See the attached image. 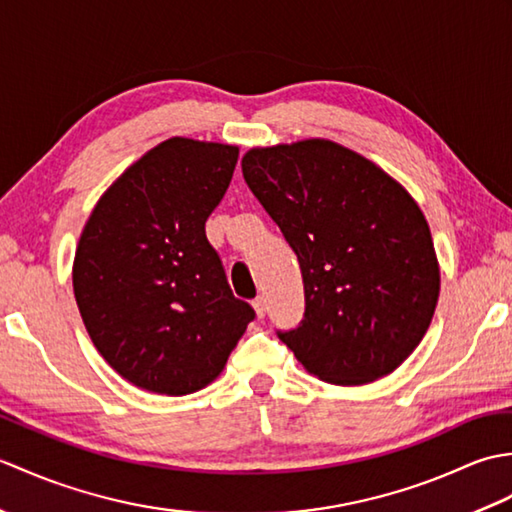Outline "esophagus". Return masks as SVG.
<instances>
[{"mask_svg":"<svg viewBox=\"0 0 512 512\" xmlns=\"http://www.w3.org/2000/svg\"><path fill=\"white\" fill-rule=\"evenodd\" d=\"M253 308H255V312H257V317L262 319L264 314H266V299H264V297H255Z\"/></svg>","mask_w":512,"mask_h":512,"instance_id":"34e87169","label":"esophagus"}]
</instances>
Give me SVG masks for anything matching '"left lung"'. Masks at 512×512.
<instances>
[{"label": "left lung", "mask_w": 512, "mask_h": 512, "mask_svg": "<svg viewBox=\"0 0 512 512\" xmlns=\"http://www.w3.org/2000/svg\"><path fill=\"white\" fill-rule=\"evenodd\" d=\"M242 173L301 266L306 312L279 339L325 383L394 372L422 341L440 295L416 200L372 160L321 138L250 149Z\"/></svg>", "instance_id": "left-lung-1"}]
</instances>
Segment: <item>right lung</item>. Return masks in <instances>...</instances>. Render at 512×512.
Returning a JSON list of instances; mask_svg holds the SVG:
<instances>
[{
  "label": "right lung",
  "mask_w": 512,
  "mask_h": 512,
  "mask_svg": "<svg viewBox=\"0 0 512 512\" xmlns=\"http://www.w3.org/2000/svg\"><path fill=\"white\" fill-rule=\"evenodd\" d=\"M237 156L233 145L169 138L101 195L83 228L76 306L96 350L140 389L206 387L255 319L204 231Z\"/></svg>",
  "instance_id": "right-lung-1"
}]
</instances>
